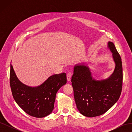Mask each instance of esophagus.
<instances>
[{"instance_id":"obj_1","label":"esophagus","mask_w":132,"mask_h":132,"mask_svg":"<svg viewBox=\"0 0 132 132\" xmlns=\"http://www.w3.org/2000/svg\"><path fill=\"white\" fill-rule=\"evenodd\" d=\"M71 77V73H68L67 75V81H70V79Z\"/></svg>"}]
</instances>
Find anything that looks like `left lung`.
Here are the masks:
<instances>
[{
	"mask_svg": "<svg viewBox=\"0 0 132 132\" xmlns=\"http://www.w3.org/2000/svg\"><path fill=\"white\" fill-rule=\"evenodd\" d=\"M107 47L112 53L115 63L113 73L105 79L97 80L92 77L87 64H77L74 67L71 84L77 109L86 117L98 116L112 107L120 96L123 71L121 58L113 42Z\"/></svg>",
	"mask_w": 132,
	"mask_h": 132,
	"instance_id": "8db88e82",
	"label": "left lung"
}]
</instances>
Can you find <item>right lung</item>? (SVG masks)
Segmentation results:
<instances>
[{"mask_svg":"<svg viewBox=\"0 0 132 132\" xmlns=\"http://www.w3.org/2000/svg\"><path fill=\"white\" fill-rule=\"evenodd\" d=\"M66 83V74L63 73L51 76L39 86H28L19 80L10 64V84L13 96L17 104L31 116L42 118L51 114L57 91Z\"/></svg>","mask_w":132,"mask_h":132,"instance_id":"right-lung-1","label":"right lung"}]
</instances>
